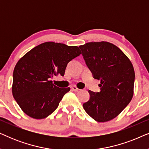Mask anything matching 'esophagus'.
Masks as SVG:
<instances>
[{
  "mask_svg": "<svg viewBox=\"0 0 149 149\" xmlns=\"http://www.w3.org/2000/svg\"><path fill=\"white\" fill-rule=\"evenodd\" d=\"M71 89H72V90L74 91H78L79 90V89L77 88V87L75 86V85L71 87Z\"/></svg>",
  "mask_w": 149,
  "mask_h": 149,
  "instance_id": "34e87169",
  "label": "esophagus"
}]
</instances>
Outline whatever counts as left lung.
<instances>
[{"instance_id":"8db88e82","label":"left lung","mask_w":149,"mask_h":149,"mask_svg":"<svg viewBox=\"0 0 149 149\" xmlns=\"http://www.w3.org/2000/svg\"><path fill=\"white\" fill-rule=\"evenodd\" d=\"M79 47L93 77L100 80L101 91L95 93L89 90L90 98L83 104V109L97 122L111 121L133 97V65L127 56L111 42H89Z\"/></svg>"}]
</instances>
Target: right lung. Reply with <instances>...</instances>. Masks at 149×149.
<instances>
[{
	"instance_id": "add662e5",
	"label": "right lung",
	"mask_w": 149,
	"mask_h": 149,
	"mask_svg": "<svg viewBox=\"0 0 149 149\" xmlns=\"http://www.w3.org/2000/svg\"><path fill=\"white\" fill-rule=\"evenodd\" d=\"M81 54L77 46L45 42L18 60L13 70L12 93L24 113L42 119L58 108L70 88L56 87L50 78L64 76L68 63Z\"/></svg>"
}]
</instances>
